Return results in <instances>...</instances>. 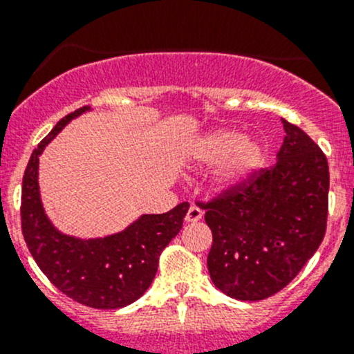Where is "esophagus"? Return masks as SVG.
I'll return each mask as SVG.
<instances>
[{
    "instance_id": "obj_1",
    "label": "esophagus",
    "mask_w": 354,
    "mask_h": 354,
    "mask_svg": "<svg viewBox=\"0 0 354 354\" xmlns=\"http://www.w3.org/2000/svg\"><path fill=\"white\" fill-rule=\"evenodd\" d=\"M202 216H203L202 209L197 205H192L190 209H188L187 216H185V221H187V223H197V221L202 219Z\"/></svg>"
}]
</instances>
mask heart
Listing matches in <instances>:
<instances>
[{
  "label": "heart",
  "instance_id": "1",
  "mask_svg": "<svg viewBox=\"0 0 354 354\" xmlns=\"http://www.w3.org/2000/svg\"><path fill=\"white\" fill-rule=\"evenodd\" d=\"M194 166L217 164L212 183L217 190L236 187L246 180L263 160V145L255 138L231 128H217L195 138L187 151Z\"/></svg>",
  "mask_w": 354,
  "mask_h": 354
}]
</instances>
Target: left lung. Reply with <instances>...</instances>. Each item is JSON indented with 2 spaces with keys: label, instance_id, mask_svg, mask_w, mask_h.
Segmentation results:
<instances>
[{
  "label": "left lung",
  "instance_id": "left-lung-1",
  "mask_svg": "<svg viewBox=\"0 0 354 354\" xmlns=\"http://www.w3.org/2000/svg\"><path fill=\"white\" fill-rule=\"evenodd\" d=\"M276 164L253 173L205 209L207 267L224 295L259 301L286 288L317 252L327 226L329 164L319 145L283 120Z\"/></svg>",
  "mask_w": 354,
  "mask_h": 354
}]
</instances>
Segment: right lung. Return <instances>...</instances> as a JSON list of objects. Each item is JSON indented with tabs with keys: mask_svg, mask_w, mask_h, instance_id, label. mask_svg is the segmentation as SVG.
<instances>
[{
	"mask_svg": "<svg viewBox=\"0 0 354 354\" xmlns=\"http://www.w3.org/2000/svg\"><path fill=\"white\" fill-rule=\"evenodd\" d=\"M88 106L59 120L32 152L22 183V233L39 269L63 295L85 306L123 308L140 298L154 281L159 257L180 233L190 203L166 214H144L120 233L104 238L70 236L53 226L39 192V156L46 145Z\"/></svg>",
	"mask_w": 354,
	"mask_h": 354,
	"instance_id": "obj_1",
	"label": "right lung"
}]
</instances>
